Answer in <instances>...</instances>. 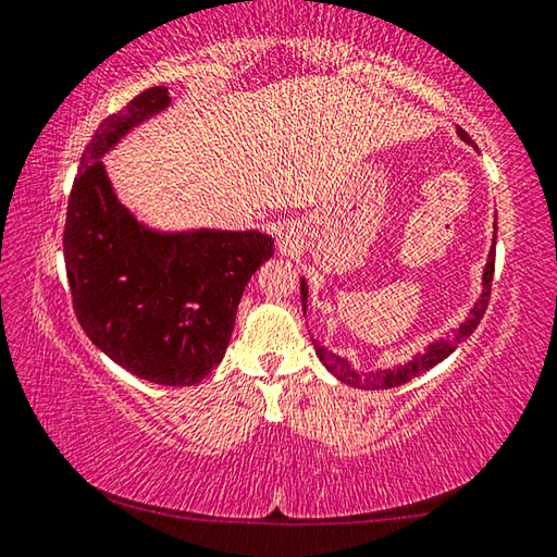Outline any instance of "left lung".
Listing matches in <instances>:
<instances>
[{
    "instance_id": "left-lung-1",
    "label": "left lung",
    "mask_w": 557,
    "mask_h": 557,
    "mask_svg": "<svg viewBox=\"0 0 557 557\" xmlns=\"http://www.w3.org/2000/svg\"><path fill=\"white\" fill-rule=\"evenodd\" d=\"M457 134H460L462 141H470V136H467L465 129H457ZM494 251H496V222H494V242H492L490 257H486L484 271H482V290H480V298H476L474 306L470 308V315H467L460 325H455L450 333H445V337L431 339V343L423 347L421 355H416L413 359H408V362H404V364L376 369V372L362 374V372H357L347 357L333 352V349L325 347L323 343H318V339H313L318 359L325 364L330 374L339 379V382L347 386H355V388H364V392H374V388H394V386L411 382V379H416V376L425 374L428 369H433L435 364H441L443 359L450 357L455 349L474 333L476 325H480V320L484 318L486 304H490L492 276H494ZM308 290L310 288H308L306 276H300V298H304V313L308 310Z\"/></svg>"
}]
</instances>
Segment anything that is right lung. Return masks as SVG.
<instances>
[{
    "mask_svg": "<svg viewBox=\"0 0 557 557\" xmlns=\"http://www.w3.org/2000/svg\"><path fill=\"white\" fill-rule=\"evenodd\" d=\"M171 107L156 85L97 126L67 200L63 253L77 323L126 372L200 384L227 352L251 273L273 257L259 230H163L120 200L102 163L124 136Z\"/></svg>",
    "mask_w": 557,
    "mask_h": 557,
    "instance_id": "1",
    "label": "right lung"
}]
</instances>
